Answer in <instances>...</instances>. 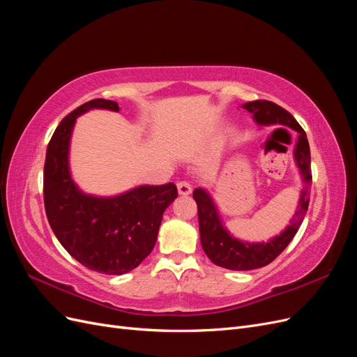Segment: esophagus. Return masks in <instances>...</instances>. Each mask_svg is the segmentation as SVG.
Returning <instances> with one entry per match:
<instances>
[{
	"label": "esophagus",
	"mask_w": 357,
	"mask_h": 357,
	"mask_svg": "<svg viewBox=\"0 0 357 357\" xmlns=\"http://www.w3.org/2000/svg\"><path fill=\"white\" fill-rule=\"evenodd\" d=\"M177 189H178L180 195H183V197L190 195V193H192V185H190L189 181H180V183H177Z\"/></svg>",
	"instance_id": "esophagus-1"
}]
</instances>
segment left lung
<instances>
[{
  "mask_svg": "<svg viewBox=\"0 0 357 357\" xmlns=\"http://www.w3.org/2000/svg\"><path fill=\"white\" fill-rule=\"evenodd\" d=\"M243 109L253 114L255 122L259 126L283 125L298 132L294 158L302 176V181H304V188L301 190L298 211L291 219V223L282 234L275 235L268 243H247L235 238L223 226L219 210L215 207L210 193L202 188L193 190V199L197 201L198 205L199 236L204 252L213 264L226 269H232V271H248V269L266 266L284 250L289 243L294 240L302 220L305 218L310 204L311 185L310 146L307 134L296 122V119L284 110L283 107L265 100L245 102Z\"/></svg>",
  "mask_w": 357,
  "mask_h": 357,
  "instance_id": "1",
  "label": "left lung"
}]
</instances>
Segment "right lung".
Returning a JSON list of instances; mask_svg holds the SVG:
<instances>
[{"instance_id":"1","label":"right lung","mask_w":357,"mask_h":357,"mask_svg":"<svg viewBox=\"0 0 357 357\" xmlns=\"http://www.w3.org/2000/svg\"><path fill=\"white\" fill-rule=\"evenodd\" d=\"M92 109L119 112L110 100H92L66 116L46 152L45 208L62 247L92 271L121 275L132 271L153 250L164 211L177 198L174 183L138 186L116 197L82 192L70 172V142L75 119Z\"/></svg>"}]
</instances>
